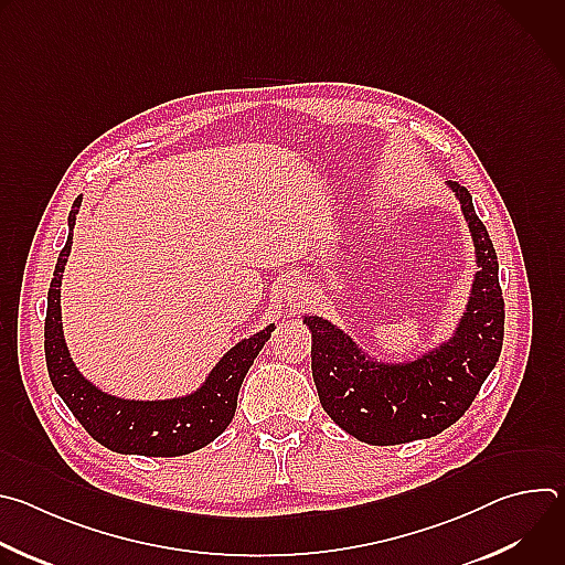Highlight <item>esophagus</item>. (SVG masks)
Wrapping results in <instances>:
<instances>
[{
	"label": "esophagus",
	"instance_id": "34e87169",
	"mask_svg": "<svg viewBox=\"0 0 565 565\" xmlns=\"http://www.w3.org/2000/svg\"><path fill=\"white\" fill-rule=\"evenodd\" d=\"M301 284H297V281H288L286 284V288H284V297H292V299H297L299 295H301Z\"/></svg>",
	"mask_w": 565,
	"mask_h": 565
}]
</instances>
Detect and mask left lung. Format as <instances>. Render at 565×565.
Masks as SVG:
<instances>
[{
  "label": "left lung",
  "instance_id": "8db88e82",
  "mask_svg": "<svg viewBox=\"0 0 565 565\" xmlns=\"http://www.w3.org/2000/svg\"><path fill=\"white\" fill-rule=\"evenodd\" d=\"M447 190L460 203L476 266L465 310L447 340L412 360H386L331 319L301 317L310 331V366L321 407L338 427L369 445L412 443L451 427L501 355L505 303L497 250L471 194L451 181Z\"/></svg>",
  "mask_w": 565,
  "mask_h": 565
}]
</instances>
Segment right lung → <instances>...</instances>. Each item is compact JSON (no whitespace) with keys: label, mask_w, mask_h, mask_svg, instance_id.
Instances as JSON below:
<instances>
[{"label":"right lung","mask_w":565,"mask_h":565,"mask_svg":"<svg viewBox=\"0 0 565 565\" xmlns=\"http://www.w3.org/2000/svg\"><path fill=\"white\" fill-rule=\"evenodd\" d=\"M79 205H83V196L73 201L68 212V236L57 257L46 299L44 355L51 384L79 425L89 431V436L116 454L170 458L210 445L232 423L238 388L275 331V324L264 327L250 338L238 340L221 355L203 382L183 395L134 399L103 391L79 373L62 331L60 290L73 246V225Z\"/></svg>","instance_id":"right-lung-1"}]
</instances>
